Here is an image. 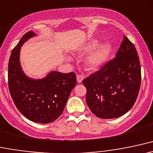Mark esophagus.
I'll list each match as a JSON object with an SVG mask.
<instances>
[{"label": "esophagus", "mask_w": 153, "mask_h": 153, "mask_svg": "<svg viewBox=\"0 0 153 153\" xmlns=\"http://www.w3.org/2000/svg\"><path fill=\"white\" fill-rule=\"evenodd\" d=\"M84 79V76L83 75H79L78 74L76 76V80H77V82L78 83H81V82H82V80Z\"/></svg>", "instance_id": "esophagus-1"}]
</instances>
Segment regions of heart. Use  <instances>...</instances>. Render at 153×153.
Listing matches in <instances>:
<instances>
[{"label": "heart", "instance_id": "obj_1", "mask_svg": "<svg viewBox=\"0 0 153 153\" xmlns=\"http://www.w3.org/2000/svg\"><path fill=\"white\" fill-rule=\"evenodd\" d=\"M99 42L100 40L98 39H92L85 44L81 50L83 52H90L98 45ZM111 46L108 42H104L100 45L97 48L91 52L86 58L85 63L87 67L91 69H95L102 66L107 61L111 53ZM70 58H71L68 57V59L70 60Z\"/></svg>", "mask_w": 153, "mask_h": 153}]
</instances>
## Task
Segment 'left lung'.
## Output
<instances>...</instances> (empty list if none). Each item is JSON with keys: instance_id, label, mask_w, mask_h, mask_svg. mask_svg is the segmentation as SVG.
Masks as SVG:
<instances>
[{"instance_id": "left-lung-1", "label": "left lung", "mask_w": 153, "mask_h": 153, "mask_svg": "<svg viewBox=\"0 0 153 153\" xmlns=\"http://www.w3.org/2000/svg\"><path fill=\"white\" fill-rule=\"evenodd\" d=\"M86 102L97 117L118 118L131 108L140 91L141 67L134 45L126 36L116 57L85 79Z\"/></svg>"}]
</instances>
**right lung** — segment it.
I'll use <instances>...</instances> for the list:
<instances>
[{
    "instance_id": "obj_1",
    "label": "right lung",
    "mask_w": 153,
    "mask_h": 153,
    "mask_svg": "<svg viewBox=\"0 0 153 153\" xmlns=\"http://www.w3.org/2000/svg\"><path fill=\"white\" fill-rule=\"evenodd\" d=\"M37 35L27 32L12 51L8 62V88L17 109L36 123H48L62 114L71 90L76 85L75 73L51 71L40 79L30 78L20 64L21 47Z\"/></svg>"
}]
</instances>
